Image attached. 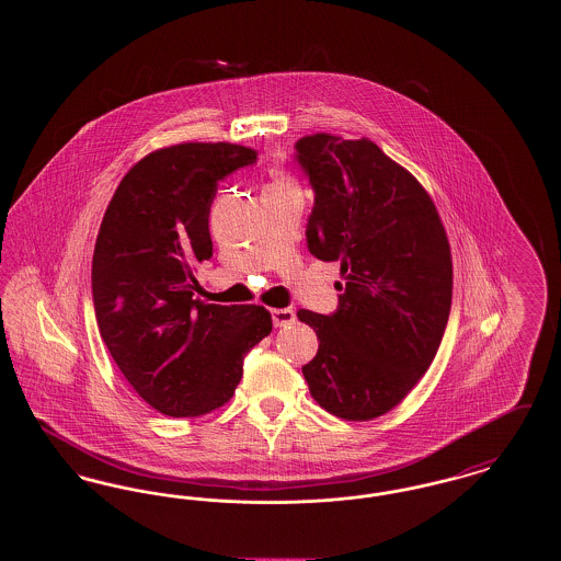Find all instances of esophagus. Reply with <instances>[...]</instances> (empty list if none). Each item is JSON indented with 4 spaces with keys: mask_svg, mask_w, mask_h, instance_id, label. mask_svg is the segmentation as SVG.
<instances>
[{
    "mask_svg": "<svg viewBox=\"0 0 561 561\" xmlns=\"http://www.w3.org/2000/svg\"><path fill=\"white\" fill-rule=\"evenodd\" d=\"M271 318H273V325L275 328H286V325H290L296 320L293 309H273Z\"/></svg>",
    "mask_w": 561,
    "mask_h": 561,
    "instance_id": "obj_1",
    "label": "esophagus"
}]
</instances>
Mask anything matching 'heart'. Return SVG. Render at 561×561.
Returning a JSON list of instances; mask_svg holds the SVG:
<instances>
[{
    "label": "heart",
    "mask_w": 561,
    "mask_h": 561,
    "mask_svg": "<svg viewBox=\"0 0 561 561\" xmlns=\"http://www.w3.org/2000/svg\"><path fill=\"white\" fill-rule=\"evenodd\" d=\"M267 187L294 188L296 185H294V181L290 176H286V174H277V176L268 183Z\"/></svg>",
    "instance_id": "obj_1"
}]
</instances>
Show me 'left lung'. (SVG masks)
I'll use <instances>...</instances> for the list:
<instances>
[{
  "label": "left lung",
  "instance_id": "1",
  "mask_svg": "<svg viewBox=\"0 0 561 561\" xmlns=\"http://www.w3.org/2000/svg\"><path fill=\"white\" fill-rule=\"evenodd\" d=\"M294 149L316 193L307 248L339 261L345 277L334 313H296L320 341L302 376L330 414L370 421L408 396L439 348L453 305L450 243L427 191L373 140L318 133Z\"/></svg>",
  "mask_w": 561,
  "mask_h": 561
}]
</instances>
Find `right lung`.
Instances as JSON below:
<instances>
[{"mask_svg": "<svg viewBox=\"0 0 561 561\" xmlns=\"http://www.w3.org/2000/svg\"><path fill=\"white\" fill-rule=\"evenodd\" d=\"M254 161V149L231 142L165 147L130 168L103 216L92 259L99 330L134 391L165 416L231 400L243 357L271 334L265 307L193 298V267L213 256L216 187Z\"/></svg>", "mask_w": 561, "mask_h": 561, "instance_id": "1", "label": "right lung"}]
</instances>
